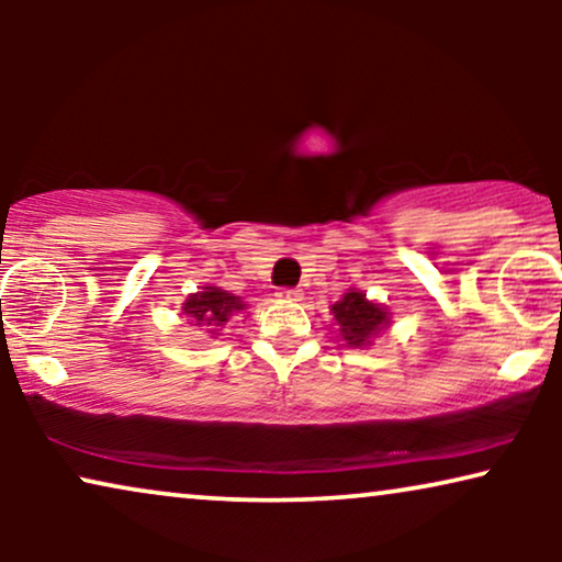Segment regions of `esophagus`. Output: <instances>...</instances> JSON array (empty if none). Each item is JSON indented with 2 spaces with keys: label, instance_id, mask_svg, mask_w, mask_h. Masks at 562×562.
<instances>
[{
  "label": "esophagus",
  "instance_id": "1",
  "mask_svg": "<svg viewBox=\"0 0 562 562\" xmlns=\"http://www.w3.org/2000/svg\"><path fill=\"white\" fill-rule=\"evenodd\" d=\"M281 299V302H302V291L299 289H279V294H276Z\"/></svg>",
  "mask_w": 562,
  "mask_h": 562
}]
</instances>
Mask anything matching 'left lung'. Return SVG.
I'll use <instances>...</instances> for the list:
<instances>
[{
    "mask_svg": "<svg viewBox=\"0 0 562 562\" xmlns=\"http://www.w3.org/2000/svg\"><path fill=\"white\" fill-rule=\"evenodd\" d=\"M333 314L337 322V333L350 348H363L371 345V340L383 329L389 327V310L386 306L366 299L363 291L348 289L340 302L333 304Z\"/></svg>",
    "mask_w": 562,
    "mask_h": 562,
    "instance_id": "obj_1",
    "label": "left lung"
}]
</instances>
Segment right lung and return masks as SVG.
Masks as SVG:
<instances>
[{"instance_id": "1", "label": "right lung", "mask_w": 562, "mask_h": 562, "mask_svg": "<svg viewBox=\"0 0 562 562\" xmlns=\"http://www.w3.org/2000/svg\"><path fill=\"white\" fill-rule=\"evenodd\" d=\"M245 302L240 296L229 294V291L220 286H202V291L191 294L187 302H183L181 312L194 322V325L210 327L212 335H220L217 329L227 325V319L233 317L235 312H243Z\"/></svg>"}]
</instances>
